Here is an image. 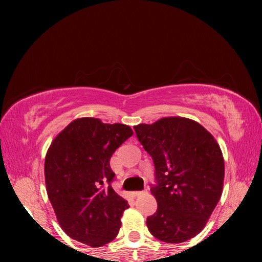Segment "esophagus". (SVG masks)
Segmentation results:
<instances>
[{
    "label": "esophagus",
    "mask_w": 262,
    "mask_h": 262,
    "mask_svg": "<svg viewBox=\"0 0 262 262\" xmlns=\"http://www.w3.org/2000/svg\"><path fill=\"white\" fill-rule=\"evenodd\" d=\"M143 193H145V192L137 191V192H134V193H132V194H134V196H135V198H136V196H141V195H143Z\"/></svg>",
    "instance_id": "34e87169"
}]
</instances>
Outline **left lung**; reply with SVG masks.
Instances as JSON below:
<instances>
[{
  "label": "left lung",
  "instance_id": "8db88e82",
  "mask_svg": "<svg viewBox=\"0 0 262 262\" xmlns=\"http://www.w3.org/2000/svg\"><path fill=\"white\" fill-rule=\"evenodd\" d=\"M143 148L155 164L150 191L157 211L146 218L154 237L181 243L205 228L224 184V159L216 139L196 121L166 117L135 126Z\"/></svg>",
  "mask_w": 262,
  "mask_h": 262
}]
</instances>
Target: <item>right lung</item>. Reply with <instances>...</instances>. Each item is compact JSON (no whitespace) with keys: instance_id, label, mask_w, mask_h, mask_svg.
I'll return each mask as SVG.
<instances>
[{"instance_id":"add662e5","label":"right lung","mask_w":262,"mask_h":262,"mask_svg":"<svg viewBox=\"0 0 262 262\" xmlns=\"http://www.w3.org/2000/svg\"><path fill=\"white\" fill-rule=\"evenodd\" d=\"M134 135L124 124L84 117L53 138L45 156V185L63 231L94 248L117 237L127 202L111 186L113 152Z\"/></svg>"}]
</instances>
